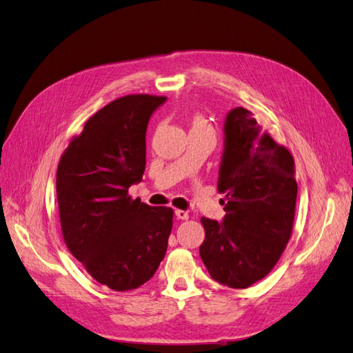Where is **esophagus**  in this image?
<instances>
[{"label": "esophagus", "instance_id": "1", "mask_svg": "<svg viewBox=\"0 0 353 353\" xmlns=\"http://www.w3.org/2000/svg\"><path fill=\"white\" fill-rule=\"evenodd\" d=\"M175 216H176L178 219H183V221H185V219H188V213H187L185 210H179V209H176V210H175Z\"/></svg>", "mask_w": 353, "mask_h": 353}]
</instances>
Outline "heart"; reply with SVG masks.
I'll return each instance as SVG.
<instances>
[{"label": "heart", "mask_w": 353, "mask_h": 353, "mask_svg": "<svg viewBox=\"0 0 353 353\" xmlns=\"http://www.w3.org/2000/svg\"><path fill=\"white\" fill-rule=\"evenodd\" d=\"M201 125H208L206 123V121L203 119L201 116H194V119H193V126H201Z\"/></svg>", "instance_id": "obj_1"}]
</instances>
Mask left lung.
Returning a JSON list of instances; mask_svg holds the SVG:
<instances>
[{
    "label": "left lung",
    "instance_id": "1",
    "mask_svg": "<svg viewBox=\"0 0 353 353\" xmlns=\"http://www.w3.org/2000/svg\"><path fill=\"white\" fill-rule=\"evenodd\" d=\"M288 148L262 130L252 112L232 109L225 119V150L218 191L225 216L201 218L200 258L222 285L248 288L265 279L292 237L297 183Z\"/></svg>",
    "mask_w": 353,
    "mask_h": 353
}]
</instances>
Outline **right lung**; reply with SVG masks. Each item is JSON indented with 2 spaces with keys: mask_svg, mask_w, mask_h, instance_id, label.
Masks as SVG:
<instances>
[{
  "mask_svg": "<svg viewBox=\"0 0 353 353\" xmlns=\"http://www.w3.org/2000/svg\"><path fill=\"white\" fill-rule=\"evenodd\" d=\"M166 97L131 94L104 105L73 137L57 168L61 234L92 279L130 292L154 275L168 249L174 210L128 190L145 169V131Z\"/></svg>",
  "mask_w": 353,
  "mask_h": 353,
  "instance_id": "obj_1",
  "label": "right lung"
}]
</instances>
